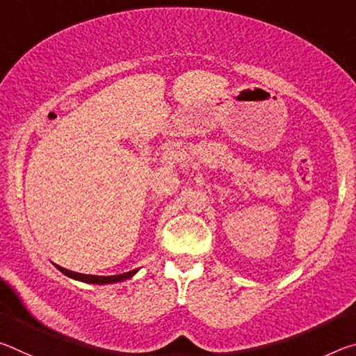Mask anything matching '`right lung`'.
I'll return each mask as SVG.
<instances>
[{
  "label": "right lung",
  "mask_w": 356,
  "mask_h": 356,
  "mask_svg": "<svg viewBox=\"0 0 356 356\" xmlns=\"http://www.w3.org/2000/svg\"><path fill=\"white\" fill-rule=\"evenodd\" d=\"M56 267L61 270L64 275L70 276V278H75L78 281H84V282H91V284H111V282H119V281H124V280H129L136 273V270H131V272L127 273H122V275H113V276H95V275H83V273H76V272H72V270L67 268H63L56 265Z\"/></svg>",
  "instance_id": "1"
}]
</instances>
